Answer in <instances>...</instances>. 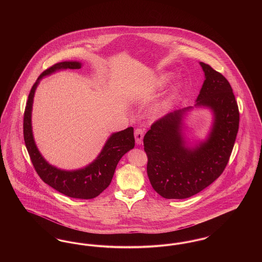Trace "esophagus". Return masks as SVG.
<instances>
[{
    "instance_id": "obj_1",
    "label": "esophagus",
    "mask_w": 262,
    "mask_h": 262,
    "mask_svg": "<svg viewBox=\"0 0 262 262\" xmlns=\"http://www.w3.org/2000/svg\"><path fill=\"white\" fill-rule=\"evenodd\" d=\"M135 137H136V142L137 145H140L142 143V138H143V130L141 128H137L135 130Z\"/></svg>"
}]
</instances>
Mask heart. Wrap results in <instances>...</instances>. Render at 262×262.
<instances>
[{
	"label": "heart",
	"mask_w": 262,
	"mask_h": 262,
	"mask_svg": "<svg viewBox=\"0 0 262 262\" xmlns=\"http://www.w3.org/2000/svg\"><path fill=\"white\" fill-rule=\"evenodd\" d=\"M170 79H171V75H169V74H166V75L159 76L158 79L155 81V88L161 89L170 81ZM182 90H183V84L180 83V82L176 83L173 88H172L169 96L166 99L162 100L160 103H158L154 107L153 112H152L153 115L154 116H160V115H162L164 113L167 112L170 109L173 101L181 94Z\"/></svg>",
	"instance_id": "b5f03b06"
}]
</instances>
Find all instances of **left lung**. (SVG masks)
Returning a JSON list of instances; mask_svg holds the SVG:
<instances>
[{
  "label": "left lung",
  "instance_id": "1",
  "mask_svg": "<svg viewBox=\"0 0 262 262\" xmlns=\"http://www.w3.org/2000/svg\"><path fill=\"white\" fill-rule=\"evenodd\" d=\"M200 63L205 80L194 106L213 113L207 138L188 146L183 136L185 115L193 107L167 114L143 138L150 184L167 200L187 199L210 186L223 173L237 137L239 113L233 89L220 73Z\"/></svg>",
  "mask_w": 262,
  "mask_h": 262
}]
</instances>
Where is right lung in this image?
I'll list each match as a JSON object with an SVG mask.
<instances>
[{"label": "right lung", "instance_id": "obj_1", "mask_svg": "<svg viewBox=\"0 0 262 262\" xmlns=\"http://www.w3.org/2000/svg\"><path fill=\"white\" fill-rule=\"evenodd\" d=\"M80 68L81 62H58L39 75L30 90L25 107L24 137L31 162L44 183L67 196L91 200L98 196L104 189L109 187L120 159L127 151L135 147L134 127L129 126L124 130L112 134L97 158L86 167L74 171H66L52 166L43 158L35 144L31 125L33 97L41 78L60 70H77Z\"/></svg>", "mask_w": 262, "mask_h": 262}]
</instances>
